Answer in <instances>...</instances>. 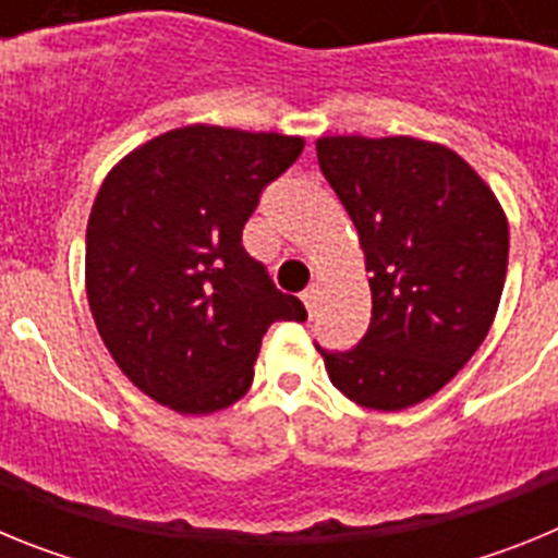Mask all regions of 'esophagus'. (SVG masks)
Segmentation results:
<instances>
[{"label":"esophagus","instance_id":"34e87169","mask_svg":"<svg viewBox=\"0 0 558 558\" xmlns=\"http://www.w3.org/2000/svg\"><path fill=\"white\" fill-rule=\"evenodd\" d=\"M302 302H304V307H307V313H313L315 302H318V288H315V284H310V288L304 290Z\"/></svg>","mask_w":558,"mask_h":558}]
</instances>
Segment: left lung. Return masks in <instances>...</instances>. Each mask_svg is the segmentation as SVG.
Masks as SVG:
<instances>
[{
    "mask_svg": "<svg viewBox=\"0 0 558 558\" xmlns=\"http://www.w3.org/2000/svg\"><path fill=\"white\" fill-rule=\"evenodd\" d=\"M324 179L366 256L372 322L352 352H324L354 405L393 413L430 399L489 335L509 268V220L447 145L413 136H322Z\"/></svg>",
    "mask_w": 558,
    "mask_h": 558,
    "instance_id": "obj_1",
    "label": "left lung"
}]
</instances>
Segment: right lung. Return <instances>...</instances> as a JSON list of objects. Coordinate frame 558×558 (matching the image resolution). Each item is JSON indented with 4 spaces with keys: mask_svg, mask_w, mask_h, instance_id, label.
Returning a JSON list of instances; mask_svg holds the SVG:
<instances>
[{
    "mask_svg": "<svg viewBox=\"0 0 558 558\" xmlns=\"http://www.w3.org/2000/svg\"><path fill=\"white\" fill-rule=\"evenodd\" d=\"M302 150V136L195 122L108 170L86 226L88 310L153 402L181 416L234 405L270 324L307 318L243 248L259 192Z\"/></svg>",
    "mask_w": 558,
    "mask_h": 558,
    "instance_id": "1",
    "label": "right lung"
}]
</instances>
